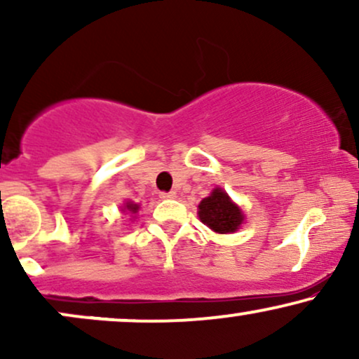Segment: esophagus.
<instances>
[{
    "label": "esophagus",
    "mask_w": 359,
    "mask_h": 359,
    "mask_svg": "<svg viewBox=\"0 0 359 359\" xmlns=\"http://www.w3.org/2000/svg\"><path fill=\"white\" fill-rule=\"evenodd\" d=\"M160 199H175V192H160Z\"/></svg>",
    "instance_id": "34e87169"
}]
</instances>
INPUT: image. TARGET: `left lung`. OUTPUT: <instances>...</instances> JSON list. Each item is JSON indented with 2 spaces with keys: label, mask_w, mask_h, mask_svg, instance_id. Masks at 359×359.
Listing matches in <instances>:
<instances>
[{
  "label": "left lung",
  "mask_w": 359,
  "mask_h": 359,
  "mask_svg": "<svg viewBox=\"0 0 359 359\" xmlns=\"http://www.w3.org/2000/svg\"><path fill=\"white\" fill-rule=\"evenodd\" d=\"M199 217L212 231L221 234L236 231L243 221L241 209L221 189H214L211 196L201 201Z\"/></svg>",
  "instance_id": "1"
}]
</instances>
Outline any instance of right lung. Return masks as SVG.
<instances>
[{"mask_svg":"<svg viewBox=\"0 0 359 359\" xmlns=\"http://www.w3.org/2000/svg\"><path fill=\"white\" fill-rule=\"evenodd\" d=\"M125 208L128 209V211H130L131 214H133V212H137L138 211V205L137 204H131V203H128L126 205H125Z\"/></svg>","mask_w":359,"mask_h":359,"instance_id":"obj_1","label":"right lung"}]
</instances>
